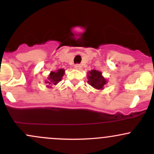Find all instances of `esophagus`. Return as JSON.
Returning a JSON list of instances; mask_svg holds the SVG:
<instances>
[{
    "mask_svg": "<svg viewBox=\"0 0 154 154\" xmlns=\"http://www.w3.org/2000/svg\"><path fill=\"white\" fill-rule=\"evenodd\" d=\"M81 65L80 64H76L75 66H74V68H76V69H81Z\"/></svg>",
    "mask_w": 154,
    "mask_h": 154,
    "instance_id": "esophagus-1",
    "label": "esophagus"
}]
</instances>
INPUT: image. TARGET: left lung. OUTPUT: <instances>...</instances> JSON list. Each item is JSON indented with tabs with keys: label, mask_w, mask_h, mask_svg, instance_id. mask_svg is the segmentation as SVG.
Masks as SVG:
<instances>
[{
	"label": "left lung",
	"mask_w": 154,
	"mask_h": 154,
	"mask_svg": "<svg viewBox=\"0 0 154 154\" xmlns=\"http://www.w3.org/2000/svg\"><path fill=\"white\" fill-rule=\"evenodd\" d=\"M87 78H88V84L93 88L98 90L103 89L104 85L107 83L106 79L102 76V73L96 70H91V71H88Z\"/></svg>",
	"instance_id": "obj_1"
}]
</instances>
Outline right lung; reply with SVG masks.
Here are the masks:
<instances>
[{"label":"right lung","instance_id":"right-lung-1","mask_svg":"<svg viewBox=\"0 0 154 154\" xmlns=\"http://www.w3.org/2000/svg\"><path fill=\"white\" fill-rule=\"evenodd\" d=\"M64 74V69H58L57 71H51V74L48 75V80L45 81L47 87H51V86H53V85H57L59 82L61 81Z\"/></svg>","mask_w":154,"mask_h":154}]
</instances>
